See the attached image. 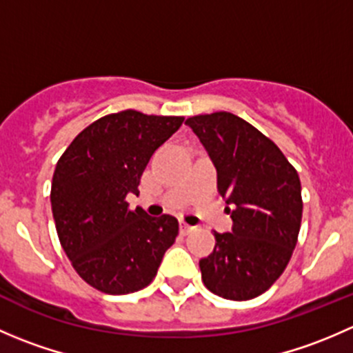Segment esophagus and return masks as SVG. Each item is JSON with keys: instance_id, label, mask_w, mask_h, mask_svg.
Returning a JSON list of instances; mask_svg holds the SVG:
<instances>
[{"instance_id": "34e87169", "label": "esophagus", "mask_w": 353, "mask_h": 353, "mask_svg": "<svg viewBox=\"0 0 353 353\" xmlns=\"http://www.w3.org/2000/svg\"><path fill=\"white\" fill-rule=\"evenodd\" d=\"M179 227H181V234H184V236H188V234L193 232L194 230V227H191L190 223H186V222H181Z\"/></svg>"}]
</instances>
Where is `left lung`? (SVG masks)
I'll use <instances>...</instances> for the list:
<instances>
[{"mask_svg":"<svg viewBox=\"0 0 353 353\" xmlns=\"http://www.w3.org/2000/svg\"><path fill=\"white\" fill-rule=\"evenodd\" d=\"M186 124L216 169L232 232H215V249L199 261L213 294L249 301L268 290L287 268L302 220L297 170L268 137L232 112L199 114Z\"/></svg>","mask_w":353,"mask_h":353,"instance_id":"1","label":"left lung"}]
</instances>
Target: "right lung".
I'll use <instances>...</instances> for the list:
<instances>
[{"mask_svg": "<svg viewBox=\"0 0 353 353\" xmlns=\"http://www.w3.org/2000/svg\"><path fill=\"white\" fill-rule=\"evenodd\" d=\"M181 116L126 109L94 121L56 163L51 206L59 243L74 272L110 295L150 285L179 234L170 215L130 210L154 152L181 128Z\"/></svg>", "mask_w": 353, "mask_h": 353, "instance_id": "obj_1", "label": "right lung"}]
</instances>
